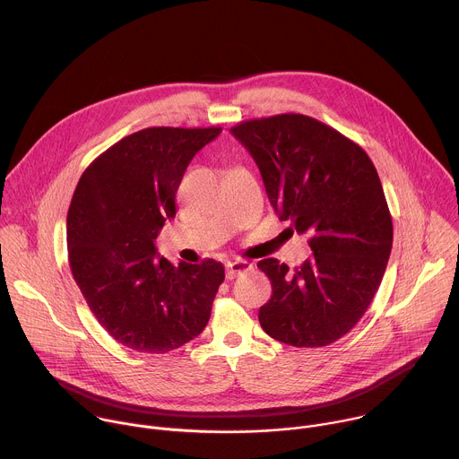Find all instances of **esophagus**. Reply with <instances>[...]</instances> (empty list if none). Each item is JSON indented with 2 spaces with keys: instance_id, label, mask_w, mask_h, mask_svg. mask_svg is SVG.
<instances>
[{
  "instance_id": "1",
  "label": "esophagus",
  "mask_w": 459,
  "mask_h": 459,
  "mask_svg": "<svg viewBox=\"0 0 459 459\" xmlns=\"http://www.w3.org/2000/svg\"><path fill=\"white\" fill-rule=\"evenodd\" d=\"M248 271H252V264H248V261H243V259L230 261V264H227V267H225L227 280H234V278H238L239 274L248 273Z\"/></svg>"
}]
</instances>
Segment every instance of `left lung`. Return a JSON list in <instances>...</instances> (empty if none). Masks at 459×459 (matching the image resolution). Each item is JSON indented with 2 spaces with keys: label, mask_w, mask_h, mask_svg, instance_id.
Masks as SVG:
<instances>
[{
  "label": "left lung",
  "mask_w": 459,
  "mask_h": 459,
  "mask_svg": "<svg viewBox=\"0 0 459 459\" xmlns=\"http://www.w3.org/2000/svg\"><path fill=\"white\" fill-rule=\"evenodd\" d=\"M230 133L280 220L308 234L312 250L292 271L274 257L257 264L273 285L261 329L292 347L331 345L361 319L386 269L392 218L377 170L358 143L310 116L248 119Z\"/></svg>",
  "instance_id": "obj_1"
}]
</instances>
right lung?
Masks as SVG:
<instances>
[{
  "label": "right lung",
  "mask_w": 459,
  "mask_h": 459,
  "mask_svg": "<svg viewBox=\"0 0 459 459\" xmlns=\"http://www.w3.org/2000/svg\"><path fill=\"white\" fill-rule=\"evenodd\" d=\"M220 126H151L100 154L82 174L67 214L73 276L96 319L121 345L165 354L207 326L225 280L220 261L174 267L154 239L176 216V192Z\"/></svg>",
  "instance_id": "obj_1"
}]
</instances>
